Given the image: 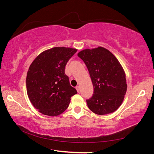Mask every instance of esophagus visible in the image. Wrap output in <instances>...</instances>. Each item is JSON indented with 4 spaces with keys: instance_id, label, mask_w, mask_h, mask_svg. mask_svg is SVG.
I'll list each match as a JSON object with an SVG mask.
<instances>
[{
    "instance_id": "obj_1",
    "label": "esophagus",
    "mask_w": 154,
    "mask_h": 154,
    "mask_svg": "<svg viewBox=\"0 0 154 154\" xmlns=\"http://www.w3.org/2000/svg\"><path fill=\"white\" fill-rule=\"evenodd\" d=\"M76 90H77V92H79V91H80V87L79 86V85H77V86H76Z\"/></svg>"
}]
</instances>
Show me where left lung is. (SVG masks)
Instances as JSON below:
<instances>
[{
  "mask_svg": "<svg viewBox=\"0 0 154 154\" xmlns=\"http://www.w3.org/2000/svg\"><path fill=\"white\" fill-rule=\"evenodd\" d=\"M85 62L94 86L87 105L100 116L113 113L123 102L127 83L123 67L113 54L103 47L85 49L77 54Z\"/></svg>",
  "mask_w": 154,
  "mask_h": 154,
  "instance_id": "8db88e82",
  "label": "left lung"
}]
</instances>
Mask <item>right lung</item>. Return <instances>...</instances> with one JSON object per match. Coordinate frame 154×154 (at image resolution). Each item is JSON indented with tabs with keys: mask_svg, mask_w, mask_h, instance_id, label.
<instances>
[{
	"mask_svg": "<svg viewBox=\"0 0 154 154\" xmlns=\"http://www.w3.org/2000/svg\"><path fill=\"white\" fill-rule=\"evenodd\" d=\"M77 49L56 47L36 56L28 69L26 91L29 100L38 112L57 116L69 106L77 90L69 83L64 68Z\"/></svg>",
	"mask_w": 154,
	"mask_h": 154,
	"instance_id": "1",
	"label": "right lung"
}]
</instances>
